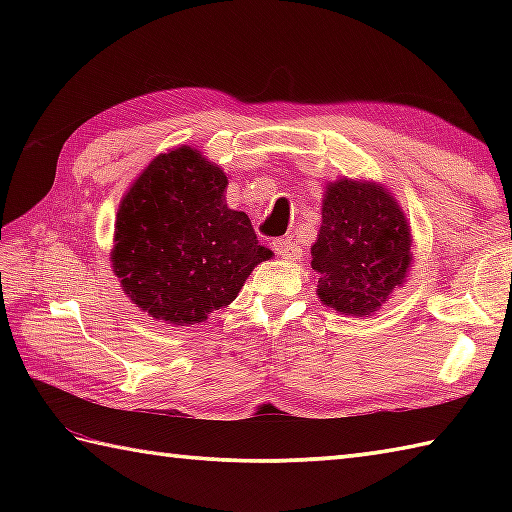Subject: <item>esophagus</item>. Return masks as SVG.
I'll return each instance as SVG.
<instances>
[{"label": "esophagus", "mask_w": 512, "mask_h": 512, "mask_svg": "<svg viewBox=\"0 0 512 512\" xmlns=\"http://www.w3.org/2000/svg\"><path fill=\"white\" fill-rule=\"evenodd\" d=\"M273 250L279 257L290 259V262H297V259L301 257V248L292 242V239H284V237L273 239Z\"/></svg>", "instance_id": "obj_1"}]
</instances>
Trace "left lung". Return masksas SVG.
Listing matches in <instances>:
<instances>
[{
	"label": "left lung",
	"instance_id": "left-lung-1",
	"mask_svg": "<svg viewBox=\"0 0 512 512\" xmlns=\"http://www.w3.org/2000/svg\"><path fill=\"white\" fill-rule=\"evenodd\" d=\"M411 248L407 215L385 184L347 176L325 184L321 231L312 246L325 308L372 317L407 281Z\"/></svg>",
	"mask_w": 512,
	"mask_h": 512
}]
</instances>
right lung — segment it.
Listing matches in <instances>:
<instances>
[{"label":"right lung","mask_w":512,"mask_h":512,"mask_svg":"<svg viewBox=\"0 0 512 512\" xmlns=\"http://www.w3.org/2000/svg\"><path fill=\"white\" fill-rule=\"evenodd\" d=\"M226 184L220 165L180 145L151 160L118 204L110 264L125 295L156 321H206L273 257L248 215L226 206Z\"/></svg>","instance_id":"right-lung-1"}]
</instances>
